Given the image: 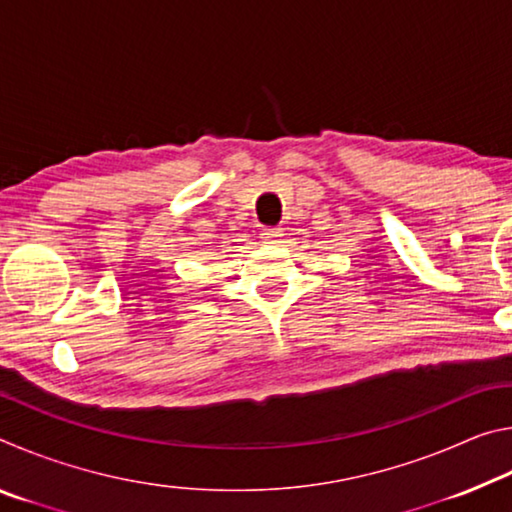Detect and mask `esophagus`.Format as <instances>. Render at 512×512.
I'll use <instances>...</instances> for the list:
<instances>
[{"mask_svg": "<svg viewBox=\"0 0 512 512\" xmlns=\"http://www.w3.org/2000/svg\"><path fill=\"white\" fill-rule=\"evenodd\" d=\"M259 235H262L264 244H277V241H280V237H282V228H262Z\"/></svg>", "mask_w": 512, "mask_h": 512, "instance_id": "34e87169", "label": "esophagus"}]
</instances>
